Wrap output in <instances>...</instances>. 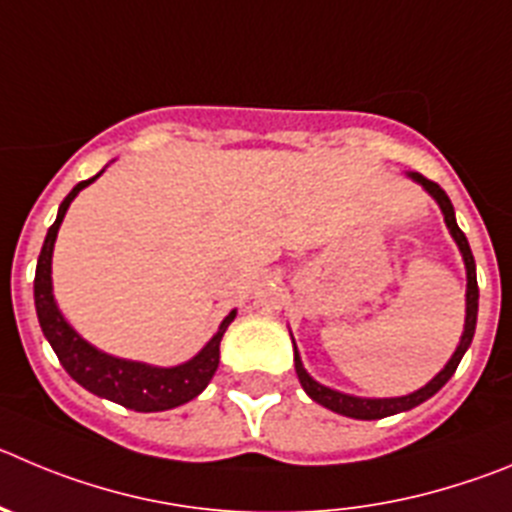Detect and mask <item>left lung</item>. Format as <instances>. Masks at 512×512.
<instances>
[{
    "mask_svg": "<svg viewBox=\"0 0 512 512\" xmlns=\"http://www.w3.org/2000/svg\"><path fill=\"white\" fill-rule=\"evenodd\" d=\"M409 177L414 182H419V185L429 192L431 198L437 200L439 208H442V213H444V223H447L449 233H452V238L457 241V246H459V253H462L464 269H467V317H464V332H462V337H459V345H457V350H454L452 358H449V363L444 365V368L439 370V373L434 375V378H431L424 388L409 393V396H398V398H360V396H350V393H340V391H335V388L322 386V383L314 381L312 375L304 370L302 358H299V353H297V345H294V368H297L299 383H302V388L307 391V396L312 398V401L320 403V406H325V409L335 411V414H342V416H350V419H363V421L386 419V416L401 414V411H409V409H414V406H419V403H424L426 398L434 396V393H437L439 388H442L444 383L452 378L454 370H457V365H459V360H462V355L467 353L472 337H475L480 289H477L475 256H472V251H470V243H467V236L459 231L457 218H454L452 200L447 198V192H444L437 182L426 180V177L419 175V172H409Z\"/></svg>",
    "mask_w": 512,
    "mask_h": 512,
    "instance_id": "obj_1",
    "label": "left lung"
}]
</instances>
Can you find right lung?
Returning a JSON list of instances; mask_svg holds the SVG:
<instances>
[{
    "instance_id": "1",
    "label": "right lung",
    "mask_w": 512,
    "mask_h": 512,
    "mask_svg": "<svg viewBox=\"0 0 512 512\" xmlns=\"http://www.w3.org/2000/svg\"><path fill=\"white\" fill-rule=\"evenodd\" d=\"M96 177L78 182L68 192V198L58 208V218L50 225L45 243H42L35 271V309L42 335L48 337L60 365L68 370L70 378L75 383H81L86 391L96 393L101 398H109L114 403H121L124 409L144 411V414L175 409V406H182V403L200 396L210 383V378L215 375L220 360V340H223V332L228 330V325L236 320V309L220 322L218 332L210 337L208 345L195 358L182 365H175V368H157V365L114 358V355L101 353V350L93 348L91 342L83 340L60 314L53 297V276L50 274H53L55 238H58V228L65 218V210L70 208L75 195L83 187L91 185Z\"/></svg>"
}]
</instances>
